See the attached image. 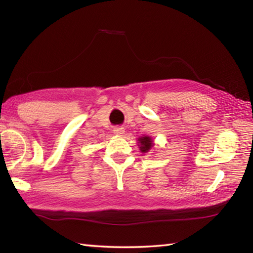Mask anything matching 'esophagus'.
I'll return each mask as SVG.
<instances>
[{"label":"esophagus","mask_w":253,"mask_h":253,"mask_svg":"<svg viewBox=\"0 0 253 253\" xmlns=\"http://www.w3.org/2000/svg\"><path fill=\"white\" fill-rule=\"evenodd\" d=\"M114 133H115L116 135H122V134H125V128L121 127V126L115 127V128H114Z\"/></svg>","instance_id":"obj_1"}]
</instances>
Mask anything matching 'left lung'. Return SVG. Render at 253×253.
Returning a JSON list of instances; mask_svg holds the SVG:
<instances>
[{
  "mask_svg": "<svg viewBox=\"0 0 253 253\" xmlns=\"http://www.w3.org/2000/svg\"><path fill=\"white\" fill-rule=\"evenodd\" d=\"M138 139V146H139V150L140 152L143 153H147L149 152V150H151V148L153 147V139L148 136V135H143L137 138Z\"/></svg>",
  "mask_w": 253,
  "mask_h": 253,
  "instance_id": "obj_1",
  "label": "left lung"
}]
</instances>
